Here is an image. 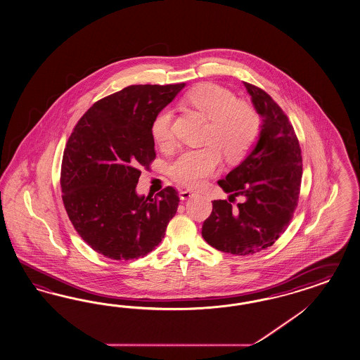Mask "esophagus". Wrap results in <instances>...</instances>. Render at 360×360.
Wrapping results in <instances>:
<instances>
[{
    "instance_id": "1",
    "label": "esophagus",
    "mask_w": 360,
    "mask_h": 360,
    "mask_svg": "<svg viewBox=\"0 0 360 360\" xmlns=\"http://www.w3.org/2000/svg\"><path fill=\"white\" fill-rule=\"evenodd\" d=\"M193 192H191V191H188V189H184V191H180V193H179V197H180V200H189V198H192L193 197Z\"/></svg>"
}]
</instances>
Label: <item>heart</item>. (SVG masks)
I'll use <instances>...</instances> for the list:
<instances>
[{
    "instance_id": "1",
    "label": "heart",
    "mask_w": 360,
    "mask_h": 360,
    "mask_svg": "<svg viewBox=\"0 0 360 360\" xmlns=\"http://www.w3.org/2000/svg\"><path fill=\"white\" fill-rule=\"evenodd\" d=\"M185 101L209 119L206 139L218 146L231 160L244 157L255 143L259 130L256 111L235 94L215 83H202L185 95ZM174 110L165 107L151 122V134L160 148L174 146ZM218 147V148H219ZM214 145L183 151L168 167L179 184L197 188L221 167V151Z\"/></svg>"
}]
</instances>
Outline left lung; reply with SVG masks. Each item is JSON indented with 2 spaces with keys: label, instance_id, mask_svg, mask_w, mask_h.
I'll list each match as a JSON object with an SVG mask.
<instances>
[{
  "label": "left lung",
  "instance_id": "left-lung-1",
  "mask_svg": "<svg viewBox=\"0 0 360 360\" xmlns=\"http://www.w3.org/2000/svg\"><path fill=\"white\" fill-rule=\"evenodd\" d=\"M261 117L257 141L248 155L218 184L229 197L244 201L233 209L212 202L202 238L218 250L247 256L271 247L295 210L302 183V151L286 115L264 90L244 82Z\"/></svg>",
  "mask_w": 360,
  "mask_h": 360
}]
</instances>
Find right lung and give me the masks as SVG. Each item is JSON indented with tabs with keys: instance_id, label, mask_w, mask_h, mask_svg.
Segmentation results:
<instances>
[{
	"instance_id": "right-lung-1",
	"label": "right lung",
	"mask_w": 360,
	"mask_h": 360,
	"mask_svg": "<svg viewBox=\"0 0 360 360\" xmlns=\"http://www.w3.org/2000/svg\"><path fill=\"white\" fill-rule=\"evenodd\" d=\"M184 86H128L95 103L69 137L61 166L65 209L79 236L105 257L146 256L176 214L172 186L154 198L136 188L139 169L155 159L151 122Z\"/></svg>"
}]
</instances>
